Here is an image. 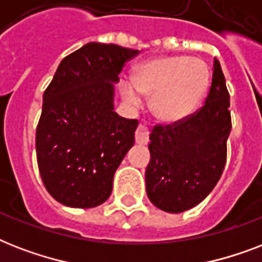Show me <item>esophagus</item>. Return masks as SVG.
Returning a JSON list of instances; mask_svg holds the SVG:
<instances>
[{
    "mask_svg": "<svg viewBox=\"0 0 262 262\" xmlns=\"http://www.w3.org/2000/svg\"><path fill=\"white\" fill-rule=\"evenodd\" d=\"M148 141H149V129H148L147 125L140 123L137 130H136V143L140 144V145H147Z\"/></svg>",
    "mask_w": 262,
    "mask_h": 262,
    "instance_id": "esophagus-1",
    "label": "esophagus"
}]
</instances>
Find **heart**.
<instances>
[{
	"instance_id": "b5f03b06",
	"label": "heart",
	"mask_w": 262,
	"mask_h": 262,
	"mask_svg": "<svg viewBox=\"0 0 262 262\" xmlns=\"http://www.w3.org/2000/svg\"><path fill=\"white\" fill-rule=\"evenodd\" d=\"M208 83L209 69L203 59L174 55L140 63L133 80H121L119 90L132 104H140L141 95L151 98L154 117L160 122L177 123L194 113Z\"/></svg>"
}]
</instances>
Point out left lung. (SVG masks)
I'll return each mask as SVG.
<instances>
[{
    "label": "left lung",
    "instance_id": "8db88e82",
    "mask_svg": "<svg viewBox=\"0 0 262 262\" xmlns=\"http://www.w3.org/2000/svg\"><path fill=\"white\" fill-rule=\"evenodd\" d=\"M230 95L219 61L204 106L172 125H156L148 145L147 195L155 207L181 213L207 197L222 177L231 132Z\"/></svg>",
    "mask_w": 262,
    "mask_h": 262
}]
</instances>
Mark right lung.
Here are the masks:
<instances>
[{"instance_id":"1","label":"right lung","mask_w":262,"mask_h":262,"mask_svg":"<svg viewBox=\"0 0 262 262\" xmlns=\"http://www.w3.org/2000/svg\"><path fill=\"white\" fill-rule=\"evenodd\" d=\"M139 50L90 42L61 61L43 94L36 159L47 191L71 208L106 201L137 119L114 111V84Z\"/></svg>"}]
</instances>
